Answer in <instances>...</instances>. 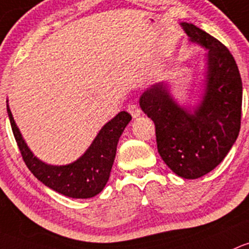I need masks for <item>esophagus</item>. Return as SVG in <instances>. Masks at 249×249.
Instances as JSON below:
<instances>
[{
  "label": "esophagus",
  "instance_id": "1",
  "mask_svg": "<svg viewBox=\"0 0 249 249\" xmlns=\"http://www.w3.org/2000/svg\"><path fill=\"white\" fill-rule=\"evenodd\" d=\"M127 110L134 119L139 117L140 114H142V110L139 109V107H138L137 104H129V106L127 107Z\"/></svg>",
  "mask_w": 249,
  "mask_h": 249
}]
</instances>
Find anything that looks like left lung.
<instances>
[{
	"label": "left lung",
	"instance_id": "1",
	"mask_svg": "<svg viewBox=\"0 0 249 249\" xmlns=\"http://www.w3.org/2000/svg\"><path fill=\"white\" fill-rule=\"evenodd\" d=\"M181 25L192 42L209 49L206 89L200 106L193 112L186 111L162 83L143 92L140 107L155 122L164 163L181 178H198L224 160L239 137L242 80L224 44L196 25Z\"/></svg>",
	"mask_w": 249,
	"mask_h": 249
}]
</instances>
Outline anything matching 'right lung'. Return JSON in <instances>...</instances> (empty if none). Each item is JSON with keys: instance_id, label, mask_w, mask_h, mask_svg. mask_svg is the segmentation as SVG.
Here are the masks:
<instances>
[{"instance_id": "add662e5", "label": "right lung", "mask_w": 249, "mask_h": 249, "mask_svg": "<svg viewBox=\"0 0 249 249\" xmlns=\"http://www.w3.org/2000/svg\"><path fill=\"white\" fill-rule=\"evenodd\" d=\"M10 125L25 164L40 182L69 198L87 199L101 193L109 180L120 137L132 116L121 111L101 129L89 150L76 162L62 166L48 165L33 156L22 139L7 104Z\"/></svg>"}]
</instances>
